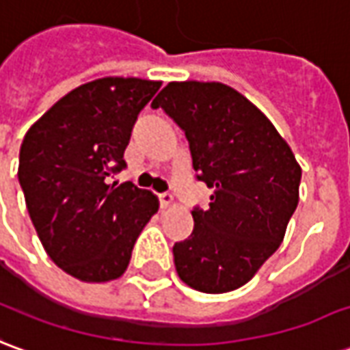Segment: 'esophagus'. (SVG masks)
<instances>
[{
    "label": "esophagus",
    "mask_w": 350,
    "mask_h": 350,
    "mask_svg": "<svg viewBox=\"0 0 350 350\" xmlns=\"http://www.w3.org/2000/svg\"><path fill=\"white\" fill-rule=\"evenodd\" d=\"M158 200H160V205H162V207H170V205H173V196H171L170 192L160 194L158 196Z\"/></svg>",
    "instance_id": "1"
}]
</instances>
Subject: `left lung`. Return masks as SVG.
<instances>
[{
	"instance_id": "1",
	"label": "left lung",
	"mask_w": 350,
	"mask_h": 350,
	"mask_svg": "<svg viewBox=\"0 0 350 350\" xmlns=\"http://www.w3.org/2000/svg\"><path fill=\"white\" fill-rule=\"evenodd\" d=\"M185 131L198 180L213 188L194 230L173 245L188 286L222 294L249 282L279 249L298 207L301 167L267 116L222 83H170L152 109Z\"/></svg>"
}]
</instances>
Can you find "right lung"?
<instances>
[{"mask_svg":"<svg viewBox=\"0 0 350 350\" xmlns=\"http://www.w3.org/2000/svg\"><path fill=\"white\" fill-rule=\"evenodd\" d=\"M162 83L105 77L66 94L26 133L18 180L46 254L84 282L118 279L158 198L131 183L107 185L126 167L131 128Z\"/></svg>","mask_w":350,"mask_h":350,"instance_id":"1","label":"right lung"}]
</instances>
